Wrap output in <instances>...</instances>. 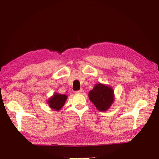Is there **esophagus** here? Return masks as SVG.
Segmentation results:
<instances>
[{"instance_id": "34e87169", "label": "esophagus", "mask_w": 159, "mask_h": 159, "mask_svg": "<svg viewBox=\"0 0 159 159\" xmlns=\"http://www.w3.org/2000/svg\"><path fill=\"white\" fill-rule=\"evenodd\" d=\"M76 93H84V89H80V90H78V91H76Z\"/></svg>"}]
</instances>
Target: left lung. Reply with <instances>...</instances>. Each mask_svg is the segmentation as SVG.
I'll return each mask as SVG.
<instances>
[{
    "label": "left lung",
    "instance_id": "1",
    "mask_svg": "<svg viewBox=\"0 0 159 159\" xmlns=\"http://www.w3.org/2000/svg\"><path fill=\"white\" fill-rule=\"evenodd\" d=\"M89 98L99 111H105L109 109L114 101L113 89L108 85L98 84L89 92Z\"/></svg>",
    "mask_w": 159,
    "mask_h": 159
}]
</instances>
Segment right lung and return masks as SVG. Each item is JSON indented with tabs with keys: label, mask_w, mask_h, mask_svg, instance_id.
Here are the masks:
<instances>
[{
	"label": "right lung",
	"mask_w": 159,
	"mask_h": 159,
	"mask_svg": "<svg viewBox=\"0 0 159 159\" xmlns=\"http://www.w3.org/2000/svg\"><path fill=\"white\" fill-rule=\"evenodd\" d=\"M67 98L68 97L66 95L55 93L52 97L48 100V104L51 109L59 111L64 106Z\"/></svg>",
	"instance_id": "right-lung-1"
}]
</instances>
